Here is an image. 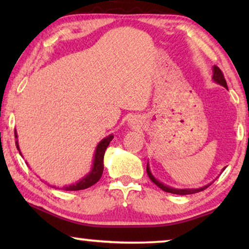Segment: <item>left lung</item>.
<instances>
[{
	"label": "left lung",
	"instance_id": "left-lung-1",
	"mask_svg": "<svg viewBox=\"0 0 249 249\" xmlns=\"http://www.w3.org/2000/svg\"><path fill=\"white\" fill-rule=\"evenodd\" d=\"M212 79H213L214 81H215L216 84L221 85V86H223L224 88H227V89H228L227 81H226V79H224L222 71H221L216 66L213 67V77H212ZM223 170H224V169H223ZM223 170H222V171H223ZM146 171H147V175H148V177H149V179H151L152 181L154 182L155 185L159 187V188H161L162 190H164V192H166V193L176 194V195H190V194H196V193H198V192H202V190L206 189L207 187L212 185V182H211V183H209V185L200 187V188H194V189H179V188H173V187H170V186H168V185H164V183H163V182L159 181V180L156 179L155 177L152 175L151 169H149V164H148V163H147V168H146Z\"/></svg>",
	"mask_w": 249,
	"mask_h": 249
}]
</instances>
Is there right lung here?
I'll return each mask as SVG.
<instances>
[{
	"label": "right lung",
	"instance_id": "1",
	"mask_svg": "<svg viewBox=\"0 0 249 249\" xmlns=\"http://www.w3.org/2000/svg\"><path fill=\"white\" fill-rule=\"evenodd\" d=\"M15 137L17 138L16 146H17V148H18L20 154H21V152H20V148H19L18 134H17L16 129H15ZM112 139H113V135L111 134V135L107 136V137L103 138L100 142H98L96 146V149H95V153H94L93 165H91L90 171L88 172L86 176L83 177L80 180H78L77 182H74V183H72V185H69V186H64V187H62V189H64V190L86 189V188H89L90 186L95 185V183H96L98 180L101 179L102 175H103V170H104V164H103L104 153H105V151H107V146H108V144H110V142L112 141Z\"/></svg>",
	"mask_w": 249,
	"mask_h": 249
}]
</instances>
